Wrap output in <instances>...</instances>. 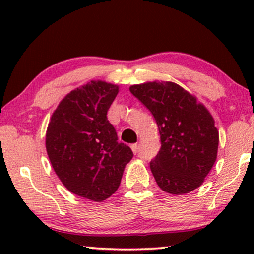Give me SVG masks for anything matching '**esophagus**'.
<instances>
[{
    "mask_svg": "<svg viewBox=\"0 0 254 254\" xmlns=\"http://www.w3.org/2000/svg\"><path fill=\"white\" fill-rule=\"evenodd\" d=\"M130 148H131V150H133L134 154H136V152H137V149H138V144H137V143L131 144V145H130Z\"/></svg>",
    "mask_w": 254,
    "mask_h": 254,
    "instance_id": "1",
    "label": "esophagus"
}]
</instances>
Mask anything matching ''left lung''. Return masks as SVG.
I'll return each instance as SVG.
<instances>
[{"label":"left lung","mask_w":254,"mask_h":254,"mask_svg":"<svg viewBox=\"0 0 254 254\" xmlns=\"http://www.w3.org/2000/svg\"><path fill=\"white\" fill-rule=\"evenodd\" d=\"M129 90L157 123L161 149L150 162L157 185L176 195L200 187L217 157L218 130L209 111L173 82H147Z\"/></svg>","instance_id":"obj_1"}]
</instances>
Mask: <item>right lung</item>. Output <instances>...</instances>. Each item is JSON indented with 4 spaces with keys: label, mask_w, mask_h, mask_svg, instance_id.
Listing matches in <instances>:
<instances>
[{
    "label": "right lung",
    "mask_w": 254,
    "mask_h": 254,
    "mask_svg": "<svg viewBox=\"0 0 254 254\" xmlns=\"http://www.w3.org/2000/svg\"><path fill=\"white\" fill-rule=\"evenodd\" d=\"M118 92L119 86L104 81L72 90L52 114L46 131L47 155L59 179L71 193L97 202L116 192L133 158L106 117Z\"/></svg>",
    "instance_id": "obj_1"
}]
</instances>
